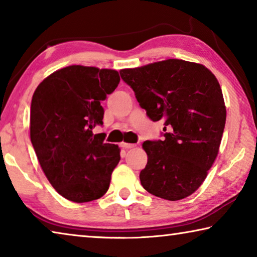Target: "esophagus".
I'll return each mask as SVG.
<instances>
[{
  "mask_svg": "<svg viewBox=\"0 0 257 257\" xmlns=\"http://www.w3.org/2000/svg\"><path fill=\"white\" fill-rule=\"evenodd\" d=\"M120 145L124 150H130V149H134V147H136V144H130V143H121Z\"/></svg>",
  "mask_w": 257,
  "mask_h": 257,
  "instance_id": "1",
  "label": "esophagus"
}]
</instances>
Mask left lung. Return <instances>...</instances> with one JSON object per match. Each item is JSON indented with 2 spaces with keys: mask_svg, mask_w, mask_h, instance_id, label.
Instances as JSON below:
<instances>
[{
  "mask_svg": "<svg viewBox=\"0 0 257 257\" xmlns=\"http://www.w3.org/2000/svg\"><path fill=\"white\" fill-rule=\"evenodd\" d=\"M120 76L151 120L164 119L163 141H146L139 179L150 194L179 201L196 191L219 153L225 124L222 90L203 64L169 59Z\"/></svg>",
  "mask_w": 257,
  "mask_h": 257,
  "instance_id": "left-lung-1",
  "label": "left lung"
}]
</instances>
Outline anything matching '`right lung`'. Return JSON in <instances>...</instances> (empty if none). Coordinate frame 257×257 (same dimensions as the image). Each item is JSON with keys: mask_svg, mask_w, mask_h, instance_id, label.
I'll list each match as a JSON object with an SVG mask.
<instances>
[{"mask_svg": "<svg viewBox=\"0 0 257 257\" xmlns=\"http://www.w3.org/2000/svg\"><path fill=\"white\" fill-rule=\"evenodd\" d=\"M118 71L69 66L45 78L33 95L30 141L53 188L76 203L102 197L120 161L118 145L93 134L101 105L118 87Z\"/></svg>", "mask_w": 257, "mask_h": 257, "instance_id": "right-lung-1", "label": "right lung"}]
</instances>
